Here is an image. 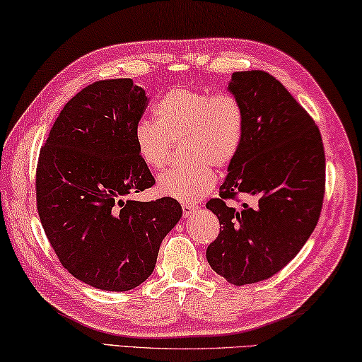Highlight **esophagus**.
<instances>
[{"mask_svg": "<svg viewBox=\"0 0 362 362\" xmlns=\"http://www.w3.org/2000/svg\"><path fill=\"white\" fill-rule=\"evenodd\" d=\"M199 209V206H197V204H182V216L184 217H189V216H192V214H195V211Z\"/></svg>", "mask_w": 362, "mask_h": 362, "instance_id": "esophagus-1", "label": "esophagus"}]
</instances>
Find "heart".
I'll return each instance as SVG.
<instances>
[{"label":"heart","instance_id":"b5f03b06","mask_svg":"<svg viewBox=\"0 0 362 362\" xmlns=\"http://www.w3.org/2000/svg\"><path fill=\"white\" fill-rule=\"evenodd\" d=\"M153 112L156 121L140 119L134 129L140 159L159 172L168 163L172 140L182 139L186 162L163 172L158 189L182 203L200 200L216 184L211 165L228 167L240 153L245 132L243 104L230 93L175 86L162 94Z\"/></svg>","mask_w":362,"mask_h":362}]
</instances>
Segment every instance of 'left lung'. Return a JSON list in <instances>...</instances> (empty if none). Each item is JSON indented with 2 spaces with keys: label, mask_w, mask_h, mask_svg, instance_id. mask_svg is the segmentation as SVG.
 Wrapping results in <instances>:
<instances>
[{
  "label": "left lung",
  "mask_w": 362,
  "mask_h": 362,
  "mask_svg": "<svg viewBox=\"0 0 362 362\" xmlns=\"http://www.w3.org/2000/svg\"><path fill=\"white\" fill-rule=\"evenodd\" d=\"M228 91L244 107L245 132L219 199L206 203L222 225L206 260L230 284L245 285L277 274L309 240L322 213L326 163L315 121L271 74L235 72ZM240 194L251 202L228 207Z\"/></svg>",
  "instance_id": "8db88e82"
}]
</instances>
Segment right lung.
Returning <instances> with one entry per match:
<instances>
[{"label":"right lung","instance_id":"obj_1","mask_svg":"<svg viewBox=\"0 0 362 362\" xmlns=\"http://www.w3.org/2000/svg\"><path fill=\"white\" fill-rule=\"evenodd\" d=\"M146 105L145 90L131 78L94 81L67 102L40 148V223L61 264L99 290L145 282L182 214L170 197L126 199L156 182L134 143Z\"/></svg>","mask_w":362,"mask_h":362}]
</instances>
